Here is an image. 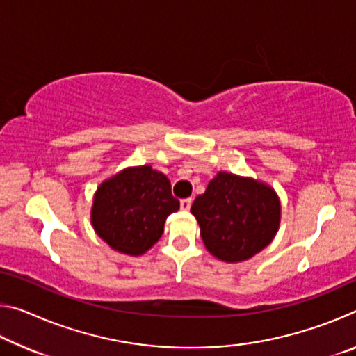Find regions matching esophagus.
Segmentation results:
<instances>
[{
	"mask_svg": "<svg viewBox=\"0 0 356 356\" xmlns=\"http://www.w3.org/2000/svg\"><path fill=\"white\" fill-rule=\"evenodd\" d=\"M191 202H193L191 197H186V200H182V201H180V209H182V210H190Z\"/></svg>",
	"mask_w": 356,
	"mask_h": 356,
	"instance_id": "1",
	"label": "esophagus"
}]
</instances>
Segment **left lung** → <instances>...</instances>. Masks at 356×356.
I'll list each match as a JSON object with an SVG mask.
<instances>
[{"label":"left lung","instance_id":"8db88e82","mask_svg":"<svg viewBox=\"0 0 356 356\" xmlns=\"http://www.w3.org/2000/svg\"><path fill=\"white\" fill-rule=\"evenodd\" d=\"M207 251L220 261L242 262L272 243L281 204L272 186L251 177L218 172L193 202Z\"/></svg>","mask_w":356,"mask_h":356}]
</instances>
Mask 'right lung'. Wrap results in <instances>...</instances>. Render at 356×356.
<instances>
[{"label": "right lung", "instance_id": "right-lung-1", "mask_svg": "<svg viewBox=\"0 0 356 356\" xmlns=\"http://www.w3.org/2000/svg\"><path fill=\"white\" fill-rule=\"evenodd\" d=\"M179 207L163 172L149 165L134 166L100 184L91 221L97 236L113 250L140 256L159 242L166 218Z\"/></svg>", "mask_w": 356, "mask_h": 356}]
</instances>
